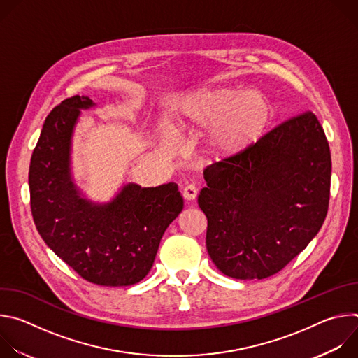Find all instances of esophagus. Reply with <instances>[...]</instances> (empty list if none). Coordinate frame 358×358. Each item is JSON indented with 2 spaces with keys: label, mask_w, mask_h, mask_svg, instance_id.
I'll use <instances>...</instances> for the list:
<instances>
[{
  "label": "esophagus",
  "mask_w": 358,
  "mask_h": 358,
  "mask_svg": "<svg viewBox=\"0 0 358 358\" xmlns=\"http://www.w3.org/2000/svg\"><path fill=\"white\" fill-rule=\"evenodd\" d=\"M196 194H198V188L195 184H188L184 187V191H182V195L185 199L188 201H194L196 198Z\"/></svg>",
  "instance_id": "obj_1"
}]
</instances>
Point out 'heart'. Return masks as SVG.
Listing matches in <instances>:
<instances>
[{"mask_svg":"<svg viewBox=\"0 0 358 358\" xmlns=\"http://www.w3.org/2000/svg\"><path fill=\"white\" fill-rule=\"evenodd\" d=\"M273 117L269 99L252 87L211 86L198 89L182 100L177 123L187 130L210 131V147L222 159L236 157L257 144ZM167 148L173 147L166 137Z\"/></svg>","mask_w":358,"mask_h":358,"instance_id":"1","label":"heart"}]
</instances>
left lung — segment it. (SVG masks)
Instances as JSON below:
<instances>
[{
    "instance_id": "left-lung-1",
    "label": "left lung",
    "mask_w": 358,
    "mask_h": 358,
    "mask_svg": "<svg viewBox=\"0 0 358 358\" xmlns=\"http://www.w3.org/2000/svg\"><path fill=\"white\" fill-rule=\"evenodd\" d=\"M198 206L208 220L215 266L241 280L265 279L309 245L327 215L330 148L312 112L265 134L236 157L203 170Z\"/></svg>"
}]
</instances>
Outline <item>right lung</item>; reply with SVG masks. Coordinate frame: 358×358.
I'll list each match as a JSON object with an SVG mask.
<instances>
[{"mask_svg": "<svg viewBox=\"0 0 358 358\" xmlns=\"http://www.w3.org/2000/svg\"><path fill=\"white\" fill-rule=\"evenodd\" d=\"M94 106L87 96H73L45 119L29 164L31 211L45 243L85 280L131 286L150 272L184 201L176 182H129L101 203L82 194L72 176V137L80 110Z\"/></svg>", "mask_w": 358, "mask_h": 358, "instance_id": "obj_1", "label": "right lung"}]
</instances>
